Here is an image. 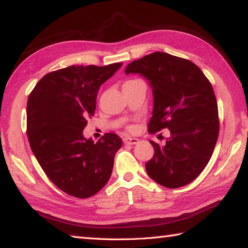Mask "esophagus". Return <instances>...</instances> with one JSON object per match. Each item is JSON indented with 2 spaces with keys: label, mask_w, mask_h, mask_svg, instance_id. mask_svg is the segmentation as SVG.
Returning a JSON list of instances; mask_svg holds the SVG:
<instances>
[{
  "label": "esophagus",
  "mask_w": 248,
  "mask_h": 248,
  "mask_svg": "<svg viewBox=\"0 0 248 248\" xmlns=\"http://www.w3.org/2000/svg\"><path fill=\"white\" fill-rule=\"evenodd\" d=\"M138 142H139V139H137V138H130V137L124 138V143L125 144L133 145V144H137Z\"/></svg>",
  "instance_id": "obj_1"
}]
</instances>
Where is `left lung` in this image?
<instances>
[{
  "mask_svg": "<svg viewBox=\"0 0 248 248\" xmlns=\"http://www.w3.org/2000/svg\"><path fill=\"white\" fill-rule=\"evenodd\" d=\"M125 74H139L153 91L149 132L167 128L164 145L151 141L153 157L145 170L166 188L186 186L198 177L212 156L219 136L217 104L211 83L186 59L153 52L132 61Z\"/></svg>",
  "mask_w": 248,
  "mask_h": 248,
  "instance_id": "left-lung-1",
  "label": "left lung"
}]
</instances>
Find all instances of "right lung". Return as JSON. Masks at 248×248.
I'll return each mask as SVG.
<instances>
[{"instance_id": "add662e5", "label": "right lung", "mask_w": 248, "mask_h": 248, "mask_svg": "<svg viewBox=\"0 0 248 248\" xmlns=\"http://www.w3.org/2000/svg\"><path fill=\"white\" fill-rule=\"evenodd\" d=\"M123 63L71 65L46 74L29 94L27 137L33 155L62 191L89 198L110 178L115 154L123 141L106 133L94 143L83 130L94 116L100 85Z\"/></svg>"}]
</instances>
